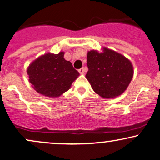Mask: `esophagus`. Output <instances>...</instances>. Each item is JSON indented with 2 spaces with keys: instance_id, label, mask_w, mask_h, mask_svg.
<instances>
[{
  "instance_id": "34e87169",
  "label": "esophagus",
  "mask_w": 160,
  "mask_h": 160,
  "mask_svg": "<svg viewBox=\"0 0 160 160\" xmlns=\"http://www.w3.org/2000/svg\"><path fill=\"white\" fill-rule=\"evenodd\" d=\"M78 71L80 74H84V72H85V68H81L80 69H79Z\"/></svg>"
}]
</instances>
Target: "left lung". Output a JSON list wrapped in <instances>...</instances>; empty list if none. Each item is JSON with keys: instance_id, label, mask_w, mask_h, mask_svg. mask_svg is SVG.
Masks as SVG:
<instances>
[{"instance_id": "8db88e82", "label": "left lung", "mask_w": 160, "mask_h": 160, "mask_svg": "<svg viewBox=\"0 0 160 160\" xmlns=\"http://www.w3.org/2000/svg\"><path fill=\"white\" fill-rule=\"evenodd\" d=\"M86 78L92 89L103 98H114L124 92L133 77L131 62L118 52L103 48L87 53Z\"/></svg>"}]
</instances>
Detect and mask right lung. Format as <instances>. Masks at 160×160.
Wrapping results in <instances>:
<instances>
[{"label": "right lung", "instance_id": "obj_1", "mask_svg": "<svg viewBox=\"0 0 160 160\" xmlns=\"http://www.w3.org/2000/svg\"><path fill=\"white\" fill-rule=\"evenodd\" d=\"M27 73L32 88L50 98L59 97L68 91L80 75L72 62L64 59V52L47 53L38 57L29 65Z\"/></svg>", "mask_w": 160, "mask_h": 160}]
</instances>
